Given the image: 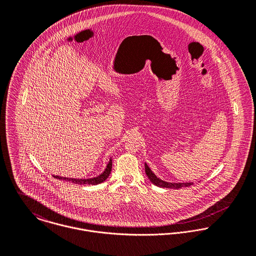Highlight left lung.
<instances>
[{"instance_id": "obj_1", "label": "left lung", "mask_w": 256, "mask_h": 256, "mask_svg": "<svg viewBox=\"0 0 256 256\" xmlns=\"http://www.w3.org/2000/svg\"><path fill=\"white\" fill-rule=\"evenodd\" d=\"M145 172H146V176L150 180V182L158 186V187H162V188H174V189H178V188H182V187H188L190 185H192L193 182H164L162 180H160V178H158L152 170L150 168H148V166L146 164V162H145Z\"/></svg>"}]
</instances>
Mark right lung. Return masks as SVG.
<instances>
[{"mask_svg":"<svg viewBox=\"0 0 256 256\" xmlns=\"http://www.w3.org/2000/svg\"><path fill=\"white\" fill-rule=\"evenodd\" d=\"M112 168V160L110 158V162H108L104 170L98 176L92 178H64V176H53L55 178L58 180H63L65 182H70L74 183V184H90V185H96L100 183H102L108 180L110 176V172Z\"/></svg>","mask_w":256,"mask_h":256,"instance_id":"obj_1","label":"right lung"}]
</instances>
